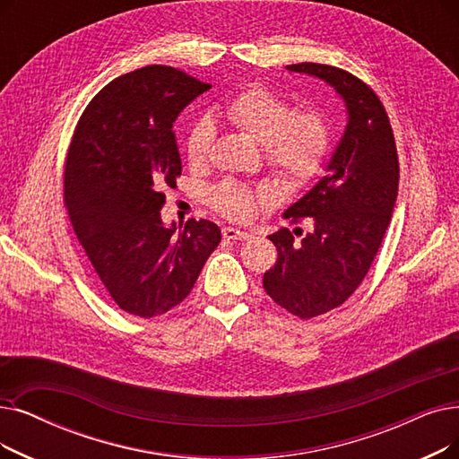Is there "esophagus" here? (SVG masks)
Masks as SVG:
<instances>
[{
	"mask_svg": "<svg viewBox=\"0 0 459 459\" xmlns=\"http://www.w3.org/2000/svg\"><path fill=\"white\" fill-rule=\"evenodd\" d=\"M223 238H227V240H249L251 234L247 230H240V229H234V227H225L223 229Z\"/></svg>",
	"mask_w": 459,
	"mask_h": 459,
	"instance_id": "obj_1",
	"label": "esophagus"
}]
</instances>
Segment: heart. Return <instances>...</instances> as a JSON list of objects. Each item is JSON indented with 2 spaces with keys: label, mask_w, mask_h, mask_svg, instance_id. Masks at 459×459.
<instances>
[{
  "label": "heart",
  "mask_w": 459,
  "mask_h": 459,
  "mask_svg": "<svg viewBox=\"0 0 459 459\" xmlns=\"http://www.w3.org/2000/svg\"><path fill=\"white\" fill-rule=\"evenodd\" d=\"M230 122L263 144L264 161L279 182L302 187L321 170L330 150V127L323 114L315 110L294 112L292 105L264 86H249L225 105ZM215 129L208 117L189 129L186 153L193 167L208 161ZM212 206L234 221H247L258 208L272 203L264 187L240 182H221L210 193Z\"/></svg>",
  "instance_id": "obj_1"
}]
</instances>
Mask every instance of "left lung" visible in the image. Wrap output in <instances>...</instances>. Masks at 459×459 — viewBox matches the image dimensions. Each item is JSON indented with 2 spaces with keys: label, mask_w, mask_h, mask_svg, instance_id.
<instances>
[{
  "label": "left lung",
  "mask_w": 459,
  "mask_h": 459,
  "mask_svg": "<svg viewBox=\"0 0 459 459\" xmlns=\"http://www.w3.org/2000/svg\"><path fill=\"white\" fill-rule=\"evenodd\" d=\"M287 69L321 78L347 108L326 176L283 213L292 223L307 217L311 230L296 227L300 241L289 229L268 236L277 261L263 277L264 290L289 313L311 318L342 306L362 283L390 225L400 165L386 110L360 78L323 64Z\"/></svg>",
  "instance_id": "left-lung-1"
}]
</instances>
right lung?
<instances>
[{
    "instance_id": "1",
    "label": "right lung",
    "mask_w": 459,
    "mask_h": 459,
    "mask_svg": "<svg viewBox=\"0 0 459 459\" xmlns=\"http://www.w3.org/2000/svg\"><path fill=\"white\" fill-rule=\"evenodd\" d=\"M212 86L165 65L114 78L78 119L67 153L64 196L74 234L112 300L152 318L184 302L221 230L189 221L163 225V187L182 159L176 117Z\"/></svg>"
}]
</instances>
